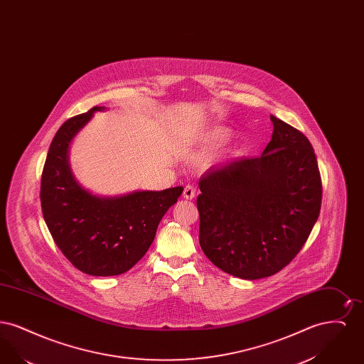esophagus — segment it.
<instances>
[{
  "label": "esophagus",
  "instance_id": "esophagus-1",
  "mask_svg": "<svg viewBox=\"0 0 364 364\" xmlns=\"http://www.w3.org/2000/svg\"><path fill=\"white\" fill-rule=\"evenodd\" d=\"M195 195H196V190H195V187L193 186H187L186 188H184V192H183V196L186 198V199H193L195 198Z\"/></svg>",
  "mask_w": 364,
  "mask_h": 364
}]
</instances>
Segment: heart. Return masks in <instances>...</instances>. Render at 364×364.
Wrapping results in <instances>:
<instances>
[{
    "label": "heart",
    "instance_id": "heart-1",
    "mask_svg": "<svg viewBox=\"0 0 364 364\" xmlns=\"http://www.w3.org/2000/svg\"><path fill=\"white\" fill-rule=\"evenodd\" d=\"M232 138L230 129L225 127H211L208 131H203L198 138V144L203 150H213L223 144H225L229 139Z\"/></svg>",
    "mask_w": 364,
    "mask_h": 364
}]
</instances>
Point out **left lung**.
Listing matches in <instances>:
<instances>
[{
  "instance_id": "8db88e82",
  "label": "left lung",
  "mask_w": 364,
  "mask_h": 364,
  "mask_svg": "<svg viewBox=\"0 0 364 364\" xmlns=\"http://www.w3.org/2000/svg\"><path fill=\"white\" fill-rule=\"evenodd\" d=\"M273 135L262 156L211 166L196 206L205 255L228 274L270 277L301 250L315 225L322 183L311 143L270 116Z\"/></svg>"
}]
</instances>
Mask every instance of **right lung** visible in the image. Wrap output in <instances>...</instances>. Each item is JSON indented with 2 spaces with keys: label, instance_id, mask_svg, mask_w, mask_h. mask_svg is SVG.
Returning a JSON list of instances; mask_svg holds the SVG:
<instances>
[{
  "label": "right lung",
  "instance_id": "add662e5",
  "mask_svg": "<svg viewBox=\"0 0 364 364\" xmlns=\"http://www.w3.org/2000/svg\"><path fill=\"white\" fill-rule=\"evenodd\" d=\"M105 106L64 122L53 138L41 178V206L53 240L80 272L110 277L144 257L165 213L183 187L98 196L83 188L70 166V141Z\"/></svg>",
  "mask_w": 364,
  "mask_h": 364
}]
</instances>
